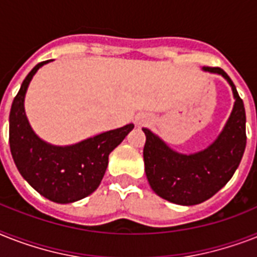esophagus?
I'll return each mask as SVG.
<instances>
[{
	"label": "esophagus",
	"mask_w": 257,
	"mask_h": 257,
	"mask_svg": "<svg viewBox=\"0 0 257 257\" xmlns=\"http://www.w3.org/2000/svg\"><path fill=\"white\" fill-rule=\"evenodd\" d=\"M135 121H136V125H137V126H147V125L150 122V120L147 114L141 113V114H137V116H136Z\"/></svg>",
	"instance_id": "1"
}]
</instances>
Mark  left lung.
Listing matches in <instances>:
<instances>
[{"label":"left lung","instance_id":"left-lung-1","mask_svg":"<svg viewBox=\"0 0 257 257\" xmlns=\"http://www.w3.org/2000/svg\"><path fill=\"white\" fill-rule=\"evenodd\" d=\"M203 71L222 75L235 99L224 128L210 147L193 154L178 153L157 135L143 128L147 136L144 162L150 187L166 201L182 206L202 203L215 195L232 178L247 143L245 109L235 84L222 68L203 67Z\"/></svg>","mask_w":257,"mask_h":257}]
</instances>
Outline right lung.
Here are the masks:
<instances>
[{"label":"right lung","instance_id":"1","mask_svg":"<svg viewBox=\"0 0 257 257\" xmlns=\"http://www.w3.org/2000/svg\"><path fill=\"white\" fill-rule=\"evenodd\" d=\"M49 62H41L29 72L14 97L9 116L10 152L18 172L33 189L56 203H72L99 187L109 153L135 125L100 133L68 147H56L39 139L29 124L24 101L35 72Z\"/></svg>","mask_w":257,"mask_h":257}]
</instances>
